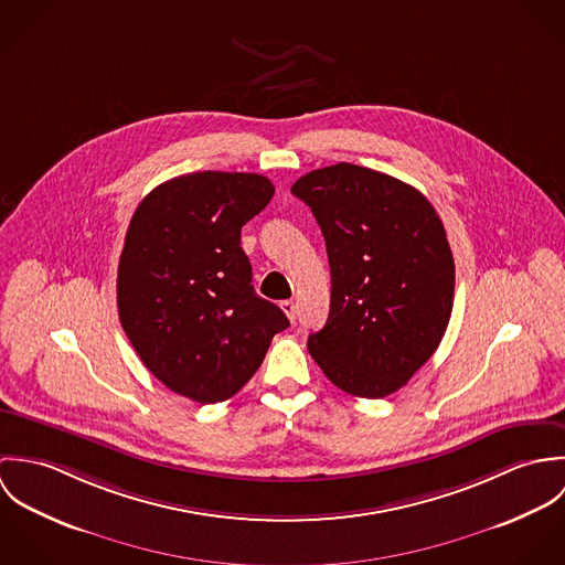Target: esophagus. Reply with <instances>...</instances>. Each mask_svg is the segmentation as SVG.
<instances>
[{"instance_id": "34e87169", "label": "esophagus", "mask_w": 565, "mask_h": 565, "mask_svg": "<svg viewBox=\"0 0 565 565\" xmlns=\"http://www.w3.org/2000/svg\"><path fill=\"white\" fill-rule=\"evenodd\" d=\"M280 309L285 311V316L294 322L296 320V313H298V307H296V302L294 300H282L280 302Z\"/></svg>"}]
</instances>
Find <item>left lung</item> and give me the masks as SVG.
Returning <instances> with one entry per match:
<instances>
[{"mask_svg":"<svg viewBox=\"0 0 565 565\" xmlns=\"http://www.w3.org/2000/svg\"><path fill=\"white\" fill-rule=\"evenodd\" d=\"M322 228L330 313L309 334L326 379L385 398L433 356L455 300V260L433 204L387 173L339 162L291 186Z\"/></svg>","mask_w":565,"mask_h":565,"instance_id":"left-lung-1","label":"left lung"}]
</instances>
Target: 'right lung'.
I'll return each instance as SVG.
<instances>
[{
	"label": "right lung",
	"mask_w": 565,
	"mask_h": 565,
	"mask_svg": "<svg viewBox=\"0 0 565 565\" xmlns=\"http://www.w3.org/2000/svg\"><path fill=\"white\" fill-rule=\"evenodd\" d=\"M274 198L260 173L195 171L137 206L117 269L130 343L162 385L200 404L235 396L287 316L252 287L242 228Z\"/></svg>",
	"instance_id": "add662e5"
}]
</instances>
